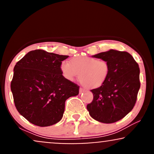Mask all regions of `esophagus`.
I'll list each match as a JSON object with an SVG mask.
<instances>
[{
	"mask_svg": "<svg viewBox=\"0 0 154 154\" xmlns=\"http://www.w3.org/2000/svg\"><path fill=\"white\" fill-rule=\"evenodd\" d=\"M84 91H85V90L84 89V88H79V92H80V93H82V92H84Z\"/></svg>",
	"mask_w": 154,
	"mask_h": 154,
	"instance_id": "obj_1",
	"label": "esophagus"
}]
</instances>
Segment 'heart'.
<instances>
[{
    "label": "heart",
    "instance_id": "heart-1",
    "mask_svg": "<svg viewBox=\"0 0 154 154\" xmlns=\"http://www.w3.org/2000/svg\"><path fill=\"white\" fill-rule=\"evenodd\" d=\"M60 70L63 76L69 81H73L79 75L81 82L91 89L102 86L109 74L107 61L87 56L75 57L70 63L63 61Z\"/></svg>",
    "mask_w": 154,
    "mask_h": 154
}]
</instances>
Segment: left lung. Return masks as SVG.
Instances as JSON below:
<instances>
[{
	"instance_id": "obj_1",
	"label": "left lung",
	"mask_w": 154,
	"mask_h": 154,
	"mask_svg": "<svg viewBox=\"0 0 154 154\" xmlns=\"http://www.w3.org/2000/svg\"><path fill=\"white\" fill-rule=\"evenodd\" d=\"M109 63V74L100 87L91 90L94 95L87 109L90 116L103 123H113L133 109L140 88V69L131 54L109 50L92 56Z\"/></svg>"
}]
</instances>
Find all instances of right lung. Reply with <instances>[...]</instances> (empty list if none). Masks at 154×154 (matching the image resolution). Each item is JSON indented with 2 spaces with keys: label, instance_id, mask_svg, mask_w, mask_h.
Masks as SVG:
<instances>
[{
  "label": "right lung",
  "instance_id": "right-lung-1",
  "mask_svg": "<svg viewBox=\"0 0 154 154\" xmlns=\"http://www.w3.org/2000/svg\"><path fill=\"white\" fill-rule=\"evenodd\" d=\"M60 55L42 50L29 52L16 64L11 89L21 115L31 123L47 127L62 119L65 102L79 93V86L63 75Z\"/></svg>",
  "mask_w": 154,
  "mask_h": 154
}]
</instances>
